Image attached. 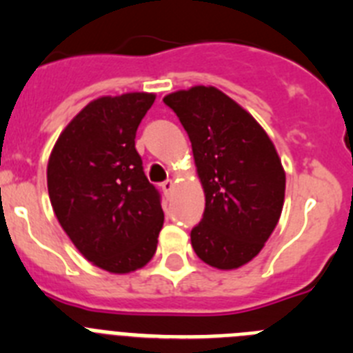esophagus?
Wrapping results in <instances>:
<instances>
[{
  "label": "esophagus",
  "mask_w": 353,
  "mask_h": 353,
  "mask_svg": "<svg viewBox=\"0 0 353 353\" xmlns=\"http://www.w3.org/2000/svg\"><path fill=\"white\" fill-rule=\"evenodd\" d=\"M173 180H164V182L161 183V189H162V192H164V194L166 196H170V192L173 191Z\"/></svg>",
  "instance_id": "1"
}]
</instances>
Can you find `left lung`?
<instances>
[{
	"label": "left lung",
	"instance_id": "obj_1",
	"mask_svg": "<svg viewBox=\"0 0 353 353\" xmlns=\"http://www.w3.org/2000/svg\"><path fill=\"white\" fill-rule=\"evenodd\" d=\"M164 104L189 134L205 191L191 232L194 252L215 269H239L261 251L285 201V170L258 121L214 86L170 93Z\"/></svg>",
	"mask_w": 353,
	"mask_h": 353
}]
</instances>
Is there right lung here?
I'll return each instance as SVG.
<instances>
[{"mask_svg":"<svg viewBox=\"0 0 353 353\" xmlns=\"http://www.w3.org/2000/svg\"><path fill=\"white\" fill-rule=\"evenodd\" d=\"M154 101L152 93H125L90 102L49 157L56 217L81 254L108 272L141 269L157 249L161 192L136 150V130Z\"/></svg>","mask_w":353,"mask_h":353,"instance_id":"right-lung-1","label":"right lung"}]
</instances>
